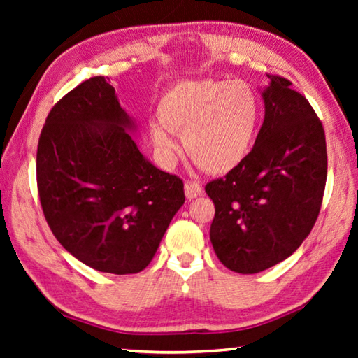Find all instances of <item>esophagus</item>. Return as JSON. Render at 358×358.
Instances as JSON below:
<instances>
[{"label":"esophagus","instance_id":"esophagus-1","mask_svg":"<svg viewBox=\"0 0 358 358\" xmlns=\"http://www.w3.org/2000/svg\"><path fill=\"white\" fill-rule=\"evenodd\" d=\"M202 191H203L202 185L197 183V181H191V180L185 181V194L187 199H194V197L201 196Z\"/></svg>","mask_w":358,"mask_h":358}]
</instances>
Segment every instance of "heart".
I'll use <instances>...</instances> for the list:
<instances>
[{
	"instance_id": "1",
	"label": "heart",
	"mask_w": 358,
	"mask_h": 358,
	"mask_svg": "<svg viewBox=\"0 0 358 358\" xmlns=\"http://www.w3.org/2000/svg\"><path fill=\"white\" fill-rule=\"evenodd\" d=\"M161 121L150 126L151 138L166 161H172L183 136L186 153L210 173H226L250 153L259 124V98L243 80L205 78L172 88L159 102Z\"/></svg>"
}]
</instances>
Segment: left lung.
I'll return each instance as SVG.
<instances>
[{"label": "left lung", "instance_id": "left-lung-1", "mask_svg": "<svg viewBox=\"0 0 358 358\" xmlns=\"http://www.w3.org/2000/svg\"><path fill=\"white\" fill-rule=\"evenodd\" d=\"M265 118L250 153L205 186L215 203L210 240L229 270L252 275L299 250L322 205L324 126L292 82L266 74Z\"/></svg>", "mask_w": 358, "mask_h": 358}]
</instances>
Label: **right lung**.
Masks as SVG:
<instances>
[{"instance_id":"obj_1","label":"right lung","mask_w":358,"mask_h":358,"mask_svg":"<svg viewBox=\"0 0 358 358\" xmlns=\"http://www.w3.org/2000/svg\"><path fill=\"white\" fill-rule=\"evenodd\" d=\"M98 76L64 94L41 131L36 180L48 227L85 265L113 275L147 266L185 203L183 180L156 169Z\"/></svg>"}]
</instances>
